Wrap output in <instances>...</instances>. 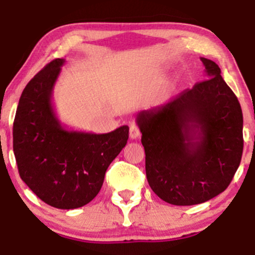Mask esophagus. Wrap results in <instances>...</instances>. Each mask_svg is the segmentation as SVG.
I'll use <instances>...</instances> for the list:
<instances>
[{
  "mask_svg": "<svg viewBox=\"0 0 255 255\" xmlns=\"http://www.w3.org/2000/svg\"><path fill=\"white\" fill-rule=\"evenodd\" d=\"M139 136H140V130H139V128H137V126H135V125L130 126V129H129V137H130V139L135 140Z\"/></svg>",
  "mask_w": 255,
  "mask_h": 255,
  "instance_id": "34e87169",
  "label": "esophagus"
}]
</instances>
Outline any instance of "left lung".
<instances>
[{"instance_id":"8db88e82","label":"left lung","mask_w":255,"mask_h":255,"mask_svg":"<svg viewBox=\"0 0 255 255\" xmlns=\"http://www.w3.org/2000/svg\"><path fill=\"white\" fill-rule=\"evenodd\" d=\"M200 60L209 79L136 115L148 184L162 200L177 206L205 203L224 192L244 151L238 97L217 64Z\"/></svg>"}]
</instances>
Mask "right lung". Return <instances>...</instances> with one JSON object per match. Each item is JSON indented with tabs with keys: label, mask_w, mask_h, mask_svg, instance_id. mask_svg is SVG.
Segmentation results:
<instances>
[{
	"label": "right lung",
	"mask_w": 255,
	"mask_h": 255,
	"mask_svg": "<svg viewBox=\"0 0 255 255\" xmlns=\"http://www.w3.org/2000/svg\"><path fill=\"white\" fill-rule=\"evenodd\" d=\"M66 60L46 64L26 85L13 126V150L21 180L44 203L61 210L89 204L105 171L127 144L129 127L105 134L67 129L52 104Z\"/></svg>",
	"instance_id": "obj_1"
}]
</instances>
